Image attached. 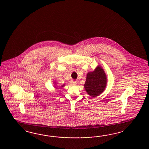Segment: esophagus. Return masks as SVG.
<instances>
[{"mask_svg":"<svg viewBox=\"0 0 149 149\" xmlns=\"http://www.w3.org/2000/svg\"><path fill=\"white\" fill-rule=\"evenodd\" d=\"M70 84H71V85H72V86H76L77 85V83L76 81H71V82H70Z\"/></svg>","mask_w":149,"mask_h":149,"instance_id":"1","label":"esophagus"}]
</instances>
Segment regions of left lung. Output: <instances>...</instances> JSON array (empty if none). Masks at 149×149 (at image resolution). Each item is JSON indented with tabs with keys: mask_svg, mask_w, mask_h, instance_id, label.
Listing matches in <instances>:
<instances>
[{
	"mask_svg": "<svg viewBox=\"0 0 149 149\" xmlns=\"http://www.w3.org/2000/svg\"><path fill=\"white\" fill-rule=\"evenodd\" d=\"M107 76L102 68L98 66L92 72L87 74L85 88L88 95L95 97L104 91L107 85Z\"/></svg>",
	"mask_w": 149,
	"mask_h": 149,
	"instance_id": "left-lung-1",
	"label": "left lung"
}]
</instances>
